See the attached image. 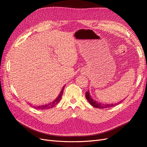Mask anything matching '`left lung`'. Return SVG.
I'll use <instances>...</instances> for the list:
<instances>
[{"label":"left lung","mask_w":147,"mask_h":147,"mask_svg":"<svg viewBox=\"0 0 147 147\" xmlns=\"http://www.w3.org/2000/svg\"><path fill=\"white\" fill-rule=\"evenodd\" d=\"M86 98L87 99V100H88V102L90 103V104L92 106H93L94 107L96 108H98V109H105V108H109V107H114L115 106H117V104H119L121 103L122 100H120L119 102H117V103H102L100 102H98V101H96L95 100H94L91 95H90L89 93V91H87L86 92Z\"/></svg>","instance_id":"8db88e82"}]
</instances>
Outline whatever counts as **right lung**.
<instances>
[{"label":"right lung","instance_id":"1","mask_svg":"<svg viewBox=\"0 0 147 147\" xmlns=\"http://www.w3.org/2000/svg\"><path fill=\"white\" fill-rule=\"evenodd\" d=\"M65 86H63V88H62L61 92H60L59 94L58 95V96L56 97V99H55L53 101H52L51 102H49L48 104H43V105H40V106H33L32 104H30V106H32L33 108L36 109H39V110H45V109H49L53 108V107H55L56 105H57L58 103L59 102L60 100L61 99V97L63 95V91H64V88H65Z\"/></svg>","mask_w":147,"mask_h":147}]
</instances>
